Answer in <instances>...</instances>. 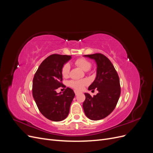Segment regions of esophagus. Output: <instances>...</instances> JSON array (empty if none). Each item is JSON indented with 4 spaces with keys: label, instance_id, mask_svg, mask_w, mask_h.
<instances>
[{
    "label": "esophagus",
    "instance_id": "1",
    "mask_svg": "<svg viewBox=\"0 0 153 153\" xmlns=\"http://www.w3.org/2000/svg\"><path fill=\"white\" fill-rule=\"evenodd\" d=\"M75 95L76 96V95H78V93H79V92L77 91H75Z\"/></svg>",
    "mask_w": 153,
    "mask_h": 153
}]
</instances>
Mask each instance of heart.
<instances>
[{
    "label": "heart",
    "instance_id": "obj_1",
    "mask_svg": "<svg viewBox=\"0 0 153 153\" xmlns=\"http://www.w3.org/2000/svg\"><path fill=\"white\" fill-rule=\"evenodd\" d=\"M76 66H79L84 71H87L91 68V63L84 58H78L75 61ZM70 66L69 64H64L61 69V74L63 77H67L69 75ZM87 84V81L85 80H70L68 82V85L76 91H81L84 89V86Z\"/></svg>",
    "mask_w": 153,
    "mask_h": 153
}]
</instances>
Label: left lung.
Listing matches in <instances>:
<instances>
[{"label": "left lung", "mask_w": 153, "mask_h": 153, "mask_svg": "<svg viewBox=\"0 0 153 153\" xmlns=\"http://www.w3.org/2000/svg\"><path fill=\"white\" fill-rule=\"evenodd\" d=\"M94 59L97 64L96 77L88 89L98 93L92 97L85 93L83 108L86 116L93 121L107 117L115 108L121 94V86L118 74L110 60L102 53L85 55Z\"/></svg>", "instance_id": "1"}]
</instances>
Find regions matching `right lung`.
Here are the masks:
<instances>
[{
    "label": "right lung",
    "mask_w": 153,
    "mask_h": 153,
    "mask_svg": "<svg viewBox=\"0 0 153 153\" xmlns=\"http://www.w3.org/2000/svg\"><path fill=\"white\" fill-rule=\"evenodd\" d=\"M71 58V55L52 54L41 62L32 82V96L39 112L52 121H61L69 114V108L75 94L67 87L62 94L57 93L62 84L61 69Z\"/></svg>",
    "instance_id": "add662e5"
}]
</instances>
